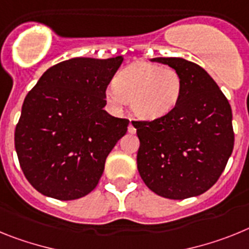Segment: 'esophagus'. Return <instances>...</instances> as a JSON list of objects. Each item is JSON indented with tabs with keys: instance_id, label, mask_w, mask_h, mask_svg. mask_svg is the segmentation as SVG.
Masks as SVG:
<instances>
[{
	"instance_id": "esophagus-1",
	"label": "esophagus",
	"mask_w": 249,
	"mask_h": 249,
	"mask_svg": "<svg viewBox=\"0 0 249 249\" xmlns=\"http://www.w3.org/2000/svg\"><path fill=\"white\" fill-rule=\"evenodd\" d=\"M127 131L130 134H135V131H137V129H135V126H134V124L131 122L130 124H129V126H127Z\"/></svg>"
}]
</instances>
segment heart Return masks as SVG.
<instances>
[{"instance_id":"1","label":"heart","mask_w":249,"mask_h":249,"mask_svg":"<svg viewBox=\"0 0 249 249\" xmlns=\"http://www.w3.org/2000/svg\"><path fill=\"white\" fill-rule=\"evenodd\" d=\"M183 79L176 69L138 61L118 73L115 85L107 89L110 103H130L133 112L144 120H154L172 111L180 99Z\"/></svg>"}]
</instances>
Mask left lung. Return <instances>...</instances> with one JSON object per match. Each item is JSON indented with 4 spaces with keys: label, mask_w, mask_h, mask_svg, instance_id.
I'll return each instance as SVG.
<instances>
[{
    "label": "left lung",
    "mask_w": 249,
    "mask_h": 249,
    "mask_svg": "<svg viewBox=\"0 0 249 249\" xmlns=\"http://www.w3.org/2000/svg\"><path fill=\"white\" fill-rule=\"evenodd\" d=\"M153 61L176 69L183 79V90L166 115L131 122L140 140L138 170L158 196L169 199L200 196L217 183L232 154V109L199 65L180 57Z\"/></svg>",
    "instance_id": "1"
}]
</instances>
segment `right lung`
<instances>
[{
  "label": "right lung",
  "mask_w": 249,
  "mask_h": 249,
  "mask_svg": "<svg viewBox=\"0 0 249 249\" xmlns=\"http://www.w3.org/2000/svg\"><path fill=\"white\" fill-rule=\"evenodd\" d=\"M122 56L53 65L26 95L15 148L26 179L44 196L72 200L94 189L129 120L111 116L107 88Z\"/></svg>",
  "instance_id": "1"
}]
</instances>
